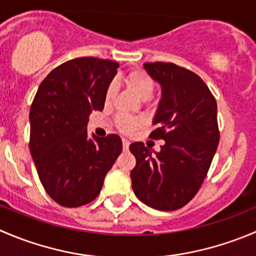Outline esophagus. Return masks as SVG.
Wrapping results in <instances>:
<instances>
[{
    "instance_id": "34e87169",
    "label": "esophagus",
    "mask_w": 256,
    "mask_h": 256,
    "mask_svg": "<svg viewBox=\"0 0 256 256\" xmlns=\"http://www.w3.org/2000/svg\"><path fill=\"white\" fill-rule=\"evenodd\" d=\"M128 146H130V142H128V140H126V138H122V148H124V150L128 151Z\"/></svg>"
}]
</instances>
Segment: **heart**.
<instances>
[{
	"label": "heart",
	"mask_w": 256,
	"mask_h": 256,
	"mask_svg": "<svg viewBox=\"0 0 256 256\" xmlns=\"http://www.w3.org/2000/svg\"><path fill=\"white\" fill-rule=\"evenodd\" d=\"M124 82L141 100H148L152 95L154 88H155L152 78L141 68H134V70L128 71L125 78H124ZM114 98H115V88L108 86L105 92L106 104L111 102ZM115 124L118 131H121L122 134H131L138 130V128H141L144 121L141 118H132V116L121 115L116 118Z\"/></svg>",
	"instance_id": "heart-1"
}]
</instances>
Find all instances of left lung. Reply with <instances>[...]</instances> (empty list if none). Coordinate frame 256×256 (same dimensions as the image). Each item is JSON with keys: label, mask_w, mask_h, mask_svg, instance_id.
Returning a JSON list of instances; mask_svg holds the SVG:
<instances>
[{"label": "left lung", "mask_w": 256, "mask_h": 256, "mask_svg": "<svg viewBox=\"0 0 256 256\" xmlns=\"http://www.w3.org/2000/svg\"><path fill=\"white\" fill-rule=\"evenodd\" d=\"M162 96L154 118V140H165L160 152L134 142L132 190L148 206L174 212L198 194L220 140L216 100L199 75L172 62H146Z\"/></svg>", "instance_id": "1"}]
</instances>
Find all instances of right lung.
<instances>
[{"label": "right lung", "instance_id": "add662e5", "mask_svg": "<svg viewBox=\"0 0 256 256\" xmlns=\"http://www.w3.org/2000/svg\"><path fill=\"white\" fill-rule=\"evenodd\" d=\"M118 64L78 57L51 71L40 84L30 110V151L40 181L61 206L78 208L98 198L122 151L115 134L88 138V116L101 111Z\"/></svg>", "mask_w": 256, "mask_h": 256}]
</instances>
